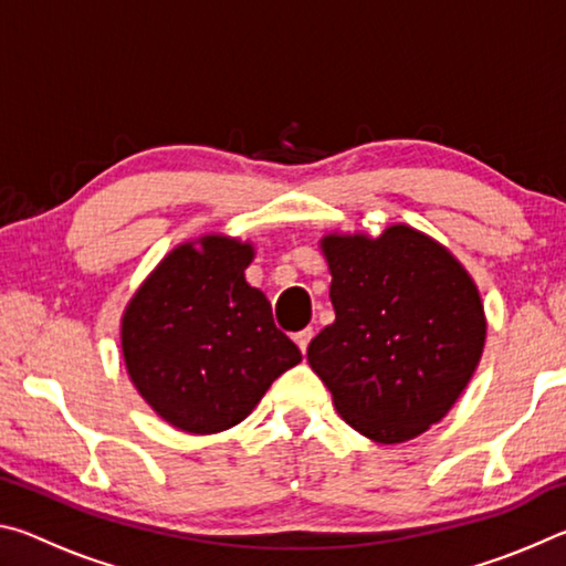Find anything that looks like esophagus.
<instances>
[{
    "label": "esophagus",
    "mask_w": 566,
    "mask_h": 566,
    "mask_svg": "<svg viewBox=\"0 0 566 566\" xmlns=\"http://www.w3.org/2000/svg\"><path fill=\"white\" fill-rule=\"evenodd\" d=\"M312 337H314V332H312V329H302V332H296V334H294V342L300 344V349H302V352H306V347H310Z\"/></svg>",
    "instance_id": "obj_1"
}]
</instances>
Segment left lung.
Instances as JSON below:
<instances>
[{
	"mask_svg": "<svg viewBox=\"0 0 566 566\" xmlns=\"http://www.w3.org/2000/svg\"><path fill=\"white\" fill-rule=\"evenodd\" d=\"M334 322L306 361L339 417L377 444H401L447 417L484 352L486 317L464 264L409 224L379 237L329 232Z\"/></svg>",
	"mask_w": 566,
	"mask_h": 566,
	"instance_id": "obj_1",
	"label": "left lung"
}]
</instances>
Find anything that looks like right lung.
<instances>
[{
  "instance_id": "obj_1",
  "label": "right lung",
  "mask_w": 566,
  "mask_h": 566,
  "mask_svg": "<svg viewBox=\"0 0 566 566\" xmlns=\"http://www.w3.org/2000/svg\"><path fill=\"white\" fill-rule=\"evenodd\" d=\"M254 244L207 232L177 244L122 314L132 385L187 434H217L260 405L272 381L302 361L274 327L264 292L247 282Z\"/></svg>"
}]
</instances>
